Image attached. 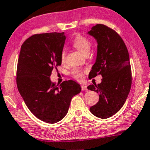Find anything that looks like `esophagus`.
<instances>
[{"mask_svg":"<svg viewBox=\"0 0 150 150\" xmlns=\"http://www.w3.org/2000/svg\"><path fill=\"white\" fill-rule=\"evenodd\" d=\"M81 91H86V90H87V86H85V85H81Z\"/></svg>","mask_w":150,"mask_h":150,"instance_id":"1","label":"esophagus"}]
</instances>
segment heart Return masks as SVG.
<instances>
[{"label":"heart","instance_id":"heart-1","mask_svg":"<svg viewBox=\"0 0 150 150\" xmlns=\"http://www.w3.org/2000/svg\"><path fill=\"white\" fill-rule=\"evenodd\" d=\"M73 45L77 50L79 51L81 54H84V55H86V54H88L89 50H90L91 47V43L90 40H89L88 38L84 37V36L80 35V34H77L76 36L74 38ZM65 51L63 50L61 53V56H60L61 62L62 63L65 61ZM84 71H83V70L75 69L71 71V75L74 79H75L79 81H81L84 79Z\"/></svg>","mask_w":150,"mask_h":150}]
</instances>
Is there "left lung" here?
Listing matches in <instances>:
<instances>
[{
    "instance_id": "8db88e82",
    "label": "left lung",
    "mask_w": 150,
    "mask_h": 150,
    "mask_svg": "<svg viewBox=\"0 0 150 150\" xmlns=\"http://www.w3.org/2000/svg\"><path fill=\"white\" fill-rule=\"evenodd\" d=\"M88 34L98 42L96 62L88 77H102L100 84L87 87L100 93L99 101L90 111L100 118H108L122 108L129 93L132 80L129 56L124 41L111 28L96 24Z\"/></svg>"
}]
</instances>
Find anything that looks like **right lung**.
I'll use <instances>...</instances> for the list:
<instances>
[{
  "label": "right lung",
  "mask_w": 150,
  "mask_h": 150,
  "mask_svg": "<svg viewBox=\"0 0 150 150\" xmlns=\"http://www.w3.org/2000/svg\"><path fill=\"white\" fill-rule=\"evenodd\" d=\"M64 33L36 34L24 41L16 70L18 91L28 109L39 120L55 123L69 111L72 98L81 91L73 80L52 82L53 69L61 66Z\"/></svg>",
  "instance_id": "obj_1"
}]
</instances>
